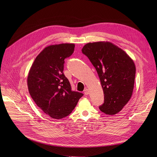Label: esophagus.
<instances>
[{"label": "esophagus", "instance_id": "esophagus-1", "mask_svg": "<svg viewBox=\"0 0 157 157\" xmlns=\"http://www.w3.org/2000/svg\"><path fill=\"white\" fill-rule=\"evenodd\" d=\"M84 94H85V95H88L89 94V90L88 89H85L84 90Z\"/></svg>", "mask_w": 157, "mask_h": 157}]
</instances>
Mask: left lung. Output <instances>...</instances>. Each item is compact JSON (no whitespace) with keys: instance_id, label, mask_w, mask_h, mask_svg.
I'll use <instances>...</instances> for the list:
<instances>
[{"instance_id":"8db88e82","label":"left lung","mask_w":157,"mask_h":157,"mask_svg":"<svg viewBox=\"0 0 157 157\" xmlns=\"http://www.w3.org/2000/svg\"><path fill=\"white\" fill-rule=\"evenodd\" d=\"M95 68L104 94L99 106L104 113H118L132 95L136 66L133 60L117 46L108 41L89 43L82 48Z\"/></svg>"}]
</instances>
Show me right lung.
I'll list each match as a JSON object with an SVG mask.
<instances>
[{
	"label": "right lung",
	"instance_id": "obj_1",
	"mask_svg": "<svg viewBox=\"0 0 157 157\" xmlns=\"http://www.w3.org/2000/svg\"><path fill=\"white\" fill-rule=\"evenodd\" d=\"M74 47L72 43L46 47L36 58L28 74L27 85L31 97L52 118L68 116L83 95L72 91L63 72L64 60L73 53Z\"/></svg>",
	"mask_w": 157,
	"mask_h": 157
}]
</instances>
